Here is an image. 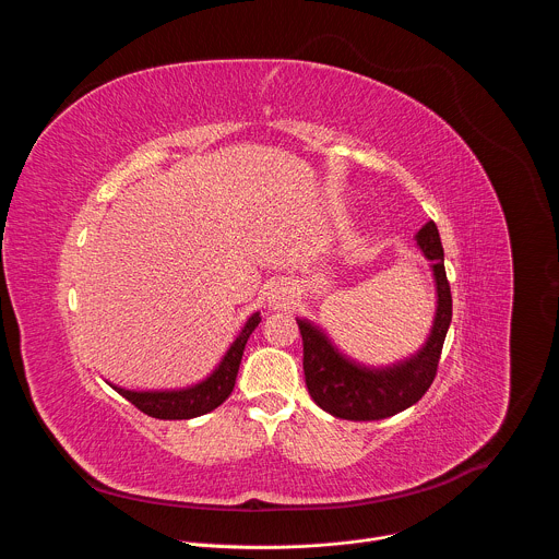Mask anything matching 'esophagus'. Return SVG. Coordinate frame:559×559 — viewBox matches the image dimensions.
I'll return each mask as SVG.
<instances>
[{"label": "esophagus", "mask_w": 559, "mask_h": 559, "mask_svg": "<svg viewBox=\"0 0 559 559\" xmlns=\"http://www.w3.org/2000/svg\"><path fill=\"white\" fill-rule=\"evenodd\" d=\"M289 289L287 287H283V285H274L272 289H270V302H274V305H285L287 300H289Z\"/></svg>", "instance_id": "obj_1"}]
</instances>
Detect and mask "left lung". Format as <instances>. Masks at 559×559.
Masks as SVG:
<instances>
[{
    "label": "left lung",
    "mask_w": 559,
    "mask_h": 559,
    "mask_svg": "<svg viewBox=\"0 0 559 559\" xmlns=\"http://www.w3.org/2000/svg\"><path fill=\"white\" fill-rule=\"evenodd\" d=\"M416 243L429 261L436 285V313L425 345L384 367L362 365L343 354L330 334L307 318H296L302 336V369L311 401L343 420H382L416 405L431 386L451 325V289L444 252L433 221L425 223Z\"/></svg>",
    "instance_id": "left-lung-1"
}]
</instances>
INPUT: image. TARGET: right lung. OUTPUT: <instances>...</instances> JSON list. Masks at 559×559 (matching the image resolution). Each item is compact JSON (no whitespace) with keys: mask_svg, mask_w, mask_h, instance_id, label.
Masks as SVG:
<instances>
[{"mask_svg":"<svg viewBox=\"0 0 559 559\" xmlns=\"http://www.w3.org/2000/svg\"><path fill=\"white\" fill-rule=\"evenodd\" d=\"M261 323V311H254L246 325L238 332L234 343L227 347L218 365L205 376L203 380L179 386V389H147V391H136V389H126L119 384L108 382L117 393H121L126 401H130L136 409L143 414L158 418V420H190L203 414L214 412L218 405L227 401V395L234 389L238 367H241L243 349L248 345L250 334L259 328Z\"/></svg>","mask_w":559,"mask_h":559,"instance_id":"obj_1","label":"right lung"}]
</instances>
